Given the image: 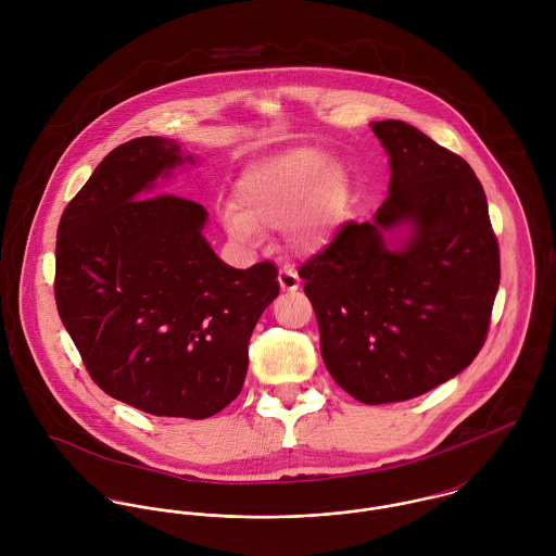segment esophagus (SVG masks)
Wrapping results in <instances>:
<instances>
[{"mask_svg":"<svg viewBox=\"0 0 556 556\" xmlns=\"http://www.w3.org/2000/svg\"><path fill=\"white\" fill-rule=\"evenodd\" d=\"M278 282L282 291H298L300 289V276L293 267H282L278 274Z\"/></svg>","mask_w":556,"mask_h":556,"instance_id":"34e87169","label":"esophagus"}]
</instances>
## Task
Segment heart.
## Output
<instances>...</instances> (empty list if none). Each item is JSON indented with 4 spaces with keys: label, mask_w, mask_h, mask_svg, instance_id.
Segmentation results:
<instances>
[{
    "label": "heart",
    "mask_w": 556,
    "mask_h": 556,
    "mask_svg": "<svg viewBox=\"0 0 556 556\" xmlns=\"http://www.w3.org/2000/svg\"><path fill=\"white\" fill-rule=\"evenodd\" d=\"M353 212L346 166L317 148H295L248 164L233 186V210L223 223L252 241L261 229H285L302 252L327 245Z\"/></svg>",
    "instance_id": "obj_1"
}]
</instances>
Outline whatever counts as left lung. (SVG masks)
<instances>
[{"instance_id": "1", "label": "left lung", "mask_w": 556, "mask_h": 556, "mask_svg": "<svg viewBox=\"0 0 556 556\" xmlns=\"http://www.w3.org/2000/svg\"><path fill=\"white\" fill-rule=\"evenodd\" d=\"M390 197L300 267L333 381L364 404L421 396L479 353L498 291V243L467 160L400 119L370 124Z\"/></svg>"}]
</instances>
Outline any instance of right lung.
<instances>
[{"label":"right lung","instance_id":"1","mask_svg":"<svg viewBox=\"0 0 556 556\" xmlns=\"http://www.w3.org/2000/svg\"><path fill=\"white\" fill-rule=\"evenodd\" d=\"M197 164L175 139L139 137L102 160L58 229L55 300L109 396L162 417L205 419L241 392L248 342L278 298V269L227 265L207 210L156 194Z\"/></svg>","mask_w":556,"mask_h":556}]
</instances>
